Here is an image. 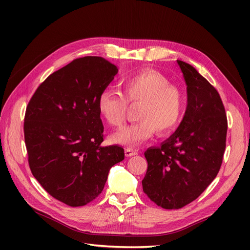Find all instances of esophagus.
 I'll list each match as a JSON object with an SVG mask.
<instances>
[{"instance_id": "34e87169", "label": "esophagus", "mask_w": 250, "mask_h": 250, "mask_svg": "<svg viewBox=\"0 0 250 250\" xmlns=\"http://www.w3.org/2000/svg\"><path fill=\"white\" fill-rule=\"evenodd\" d=\"M137 154H138V151L137 150H134L132 148H128V147L125 149V155L127 157H130V156L137 155Z\"/></svg>"}]
</instances>
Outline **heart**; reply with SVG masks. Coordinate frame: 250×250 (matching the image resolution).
Segmentation results:
<instances>
[{
    "label": "heart",
    "instance_id": "b5f03b06",
    "mask_svg": "<svg viewBox=\"0 0 250 250\" xmlns=\"http://www.w3.org/2000/svg\"><path fill=\"white\" fill-rule=\"evenodd\" d=\"M123 95L110 88L104 89L98 101V108L105 122L113 127L124 123L128 102L140 103V121L124 126L112 135V141L137 147L150 138L156 129L161 134L169 133L180 123L185 111V94L180 87L170 84L161 73L145 70L122 80Z\"/></svg>",
    "mask_w": 250,
    "mask_h": 250
}]
</instances>
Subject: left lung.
I'll return each mask as SVG.
<instances>
[{"label":"left lung","instance_id":"1","mask_svg":"<svg viewBox=\"0 0 250 250\" xmlns=\"http://www.w3.org/2000/svg\"><path fill=\"white\" fill-rule=\"evenodd\" d=\"M187 83L188 106L178 129L145 152L142 185L158 207L177 209L197 199L220 170L228 118L217 89L192 65L177 60Z\"/></svg>","mask_w":250,"mask_h":250}]
</instances>
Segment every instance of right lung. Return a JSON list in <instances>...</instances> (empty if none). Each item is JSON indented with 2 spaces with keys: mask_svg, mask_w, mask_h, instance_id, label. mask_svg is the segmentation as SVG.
I'll use <instances>...</instances> for the list:
<instances>
[{
  "mask_svg": "<svg viewBox=\"0 0 250 250\" xmlns=\"http://www.w3.org/2000/svg\"><path fill=\"white\" fill-rule=\"evenodd\" d=\"M118 73L99 56L74 59L41 83L25 113L24 135L33 176L52 197L70 207L103 191L124 149L100 146L104 127L98 101Z\"/></svg>",
  "mask_w": 250,
  "mask_h": 250,
  "instance_id": "right-lung-1",
  "label": "right lung"
}]
</instances>
